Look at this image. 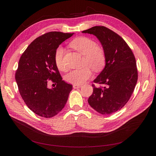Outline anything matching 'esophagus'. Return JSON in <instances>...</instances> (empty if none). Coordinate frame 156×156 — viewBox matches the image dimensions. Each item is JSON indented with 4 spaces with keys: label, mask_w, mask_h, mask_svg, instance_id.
I'll use <instances>...</instances> for the list:
<instances>
[{
    "label": "esophagus",
    "mask_w": 156,
    "mask_h": 156,
    "mask_svg": "<svg viewBox=\"0 0 156 156\" xmlns=\"http://www.w3.org/2000/svg\"><path fill=\"white\" fill-rule=\"evenodd\" d=\"M81 87H82V85H81V84H73V88H78Z\"/></svg>",
    "instance_id": "esophagus-1"
}]
</instances>
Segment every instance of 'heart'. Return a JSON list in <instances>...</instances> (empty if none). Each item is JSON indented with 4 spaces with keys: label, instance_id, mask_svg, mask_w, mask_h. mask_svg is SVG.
Returning a JSON list of instances; mask_svg holds the SVG:
<instances>
[{
    "label": "heart",
    "instance_id": "heart-1",
    "mask_svg": "<svg viewBox=\"0 0 156 156\" xmlns=\"http://www.w3.org/2000/svg\"><path fill=\"white\" fill-rule=\"evenodd\" d=\"M69 46L84 56L83 64L84 67L79 69H74L66 75L65 80L67 82L81 84L85 82L92 75V69L95 72L101 71L106 64V55L103 49L97 45L94 40L87 36L75 37L69 43ZM64 49L58 46L54 54V60L56 68L60 71L65 72L67 68L64 60Z\"/></svg>",
    "mask_w": 156,
    "mask_h": 156
}]
</instances>
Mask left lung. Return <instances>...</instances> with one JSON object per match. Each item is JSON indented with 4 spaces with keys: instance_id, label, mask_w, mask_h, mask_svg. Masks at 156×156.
I'll return each mask as SVG.
<instances>
[{
    "instance_id": "left-lung-1",
    "label": "left lung",
    "mask_w": 156,
    "mask_h": 156,
    "mask_svg": "<svg viewBox=\"0 0 156 156\" xmlns=\"http://www.w3.org/2000/svg\"><path fill=\"white\" fill-rule=\"evenodd\" d=\"M83 33L96 36L106 55L104 69L94 80L93 93L88 102L101 115H111L120 110L133 93L138 79L135 56L121 36L103 26H95Z\"/></svg>"
}]
</instances>
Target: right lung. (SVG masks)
Masks as SVG:
<instances>
[{"instance_id": "add662e5", "label": "right lung", "mask_w": 156, "mask_h": 156, "mask_svg": "<svg viewBox=\"0 0 156 156\" xmlns=\"http://www.w3.org/2000/svg\"><path fill=\"white\" fill-rule=\"evenodd\" d=\"M73 34L56 31L45 33L28 46L19 61L16 72L19 91L27 107L40 116L51 118L57 115L72 90V84L62 80L54 54L57 47ZM50 81L56 87L49 89Z\"/></svg>"}]
</instances>
